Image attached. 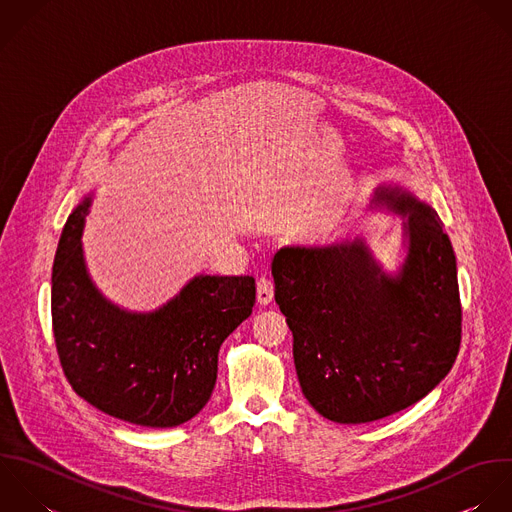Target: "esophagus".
I'll return each mask as SVG.
<instances>
[{"label":"esophagus","mask_w":512,"mask_h":512,"mask_svg":"<svg viewBox=\"0 0 512 512\" xmlns=\"http://www.w3.org/2000/svg\"><path fill=\"white\" fill-rule=\"evenodd\" d=\"M273 281L269 277H261L257 281V303L259 305H269L273 301Z\"/></svg>","instance_id":"1"}]
</instances>
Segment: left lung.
<instances>
[{
  "label": "left lung",
  "instance_id": "left-lung-1",
  "mask_svg": "<svg viewBox=\"0 0 512 512\" xmlns=\"http://www.w3.org/2000/svg\"><path fill=\"white\" fill-rule=\"evenodd\" d=\"M369 207L403 219L397 271L363 237L289 245L271 265L301 391L343 425L419 403L449 375L461 345L457 259L437 211L401 185H379Z\"/></svg>",
  "mask_w": 512,
  "mask_h": 512
}]
</instances>
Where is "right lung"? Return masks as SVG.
<instances>
[{"label": "right lung", "instance_id": "obj_1", "mask_svg": "<svg viewBox=\"0 0 512 512\" xmlns=\"http://www.w3.org/2000/svg\"><path fill=\"white\" fill-rule=\"evenodd\" d=\"M87 193L67 217L51 273L57 355L73 391L115 419L169 429L211 399L223 341L251 315L255 279L195 275L153 311H127L93 283L83 255Z\"/></svg>", "mask_w": 512, "mask_h": 512}]
</instances>
